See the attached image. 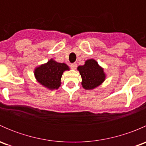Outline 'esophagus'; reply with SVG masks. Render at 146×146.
<instances>
[{
    "mask_svg": "<svg viewBox=\"0 0 146 146\" xmlns=\"http://www.w3.org/2000/svg\"><path fill=\"white\" fill-rule=\"evenodd\" d=\"M76 67H77V64H76V63H73V64H70V68L72 69H76Z\"/></svg>",
    "mask_w": 146,
    "mask_h": 146,
    "instance_id": "esophagus-1",
    "label": "esophagus"
}]
</instances>
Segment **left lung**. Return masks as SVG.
I'll return each mask as SVG.
<instances>
[{"instance_id":"obj_1","label":"left lung","mask_w":146,"mask_h":146,"mask_svg":"<svg viewBox=\"0 0 146 146\" xmlns=\"http://www.w3.org/2000/svg\"><path fill=\"white\" fill-rule=\"evenodd\" d=\"M78 70L82 78V88L85 90L95 89L105 80L104 69L94 59L87 60L83 66L78 67Z\"/></svg>"}]
</instances>
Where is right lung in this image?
<instances>
[{"mask_svg": "<svg viewBox=\"0 0 146 146\" xmlns=\"http://www.w3.org/2000/svg\"><path fill=\"white\" fill-rule=\"evenodd\" d=\"M64 63H58L53 58L35 69V78L37 82L49 90L58 89L61 86V79L65 70H69Z\"/></svg>", "mask_w": 146, "mask_h": 146, "instance_id": "add662e5", "label": "right lung"}]
</instances>
